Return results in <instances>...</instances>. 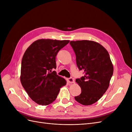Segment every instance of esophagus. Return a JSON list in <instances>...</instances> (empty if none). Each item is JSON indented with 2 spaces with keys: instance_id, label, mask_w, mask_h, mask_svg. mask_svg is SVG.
<instances>
[{
  "instance_id": "esophagus-1",
  "label": "esophagus",
  "mask_w": 132,
  "mask_h": 132,
  "mask_svg": "<svg viewBox=\"0 0 132 132\" xmlns=\"http://www.w3.org/2000/svg\"><path fill=\"white\" fill-rule=\"evenodd\" d=\"M68 82L69 83H74V79L73 78H69L68 79Z\"/></svg>"
}]
</instances>
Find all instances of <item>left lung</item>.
Returning <instances> with one entry per match:
<instances>
[{"label": "left lung", "mask_w": 132, "mask_h": 132, "mask_svg": "<svg viewBox=\"0 0 132 132\" xmlns=\"http://www.w3.org/2000/svg\"><path fill=\"white\" fill-rule=\"evenodd\" d=\"M80 70L85 75L76 79L81 93L75 100L83 105L97 102L105 93L113 73V67L107 51L93 41H70Z\"/></svg>", "instance_id": "left-lung-1"}]
</instances>
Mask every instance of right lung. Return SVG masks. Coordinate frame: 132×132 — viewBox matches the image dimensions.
Masks as SVG:
<instances>
[{
	"label": "right lung",
	"instance_id": "obj_1",
	"mask_svg": "<svg viewBox=\"0 0 132 132\" xmlns=\"http://www.w3.org/2000/svg\"><path fill=\"white\" fill-rule=\"evenodd\" d=\"M69 40L41 39L27 48L21 62L20 81L30 97L38 105H48L56 99L65 80L56 71L55 57Z\"/></svg>",
	"mask_w": 132,
	"mask_h": 132
}]
</instances>
